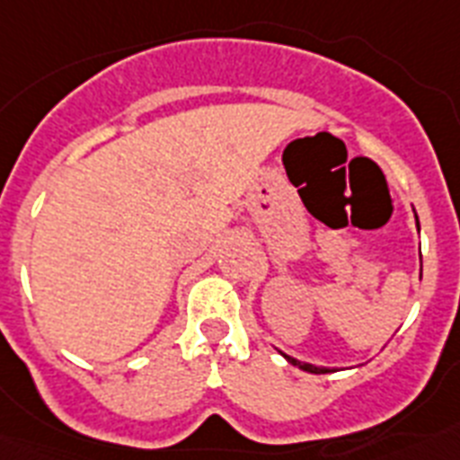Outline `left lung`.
<instances>
[{
    "label": "left lung",
    "instance_id": "left-lung-1",
    "mask_svg": "<svg viewBox=\"0 0 460 460\" xmlns=\"http://www.w3.org/2000/svg\"><path fill=\"white\" fill-rule=\"evenodd\" d=\"M417 227H420V221H417ZM286 357L288 361H290L292 367H299L302 368V371H308V373H329V368H320V367H313V364H304V361H296L295 357H288V355H283Z\"/></svg>",
    "mask_w": 460,
    "mask_h": 460
}]
</instances>
